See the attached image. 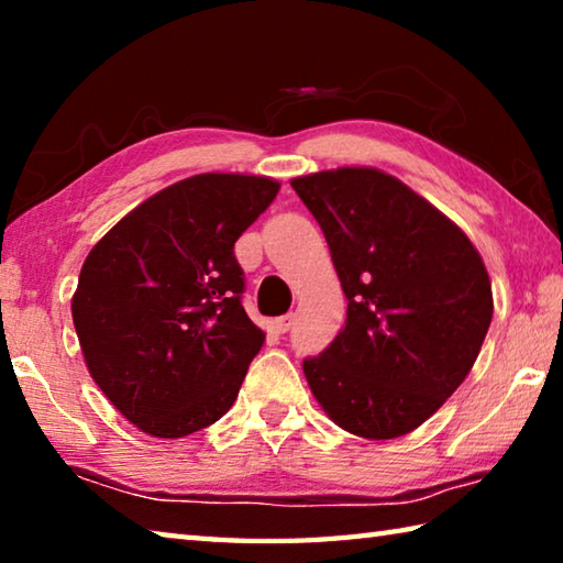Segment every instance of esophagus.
Masks as SVG:
<instances>
[{
    "label": "esophagus",
    "instance_id": "obj_1",
    "mask_svg": "<svg viewBox=\"0 0 563 563\" xmlns=\"http://www.w3.org/2000/svg\"><path fill=\"white\" fill-rule=\"evenodd\" d=\"M292 325H295V316H292V312H288V316L275 318V328H278V332H288Z\"/></svg>",
    "mask_w": 563,
    "mask_h": 563
}]
</instances>
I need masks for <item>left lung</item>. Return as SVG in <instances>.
I'll return each mask as SVG.
<instances>
[{
    "label": "left lung",
    "mask_w": 563,
    "mask_h": 563,
    "mask_svg": "<svg viewBox=\"0 0 563 563\" xmlns=\"http://www.w3.org/2000/svg\"><path fill=\"white\" fill-rule=\"evenodd\" d=\"M347 298L340 335L302 360L332 422L365 440L417 430L470 375L494 300L482 255L450 218L377 168L292 178Z\"/></svg>",
    "instance_id": "8db88e82"
}]
</instances>
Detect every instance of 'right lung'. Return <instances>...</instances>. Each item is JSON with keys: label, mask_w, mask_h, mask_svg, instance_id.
<instances>
[{"label": "right lung", "mask_w": 563, "mask_h": 563, "mask_svg": "<svg viewBox=\"0 0 563 563\" xmlns=\"http://www.w3.org/2000/svg\"><path fill=\"white\" fill-rule=\"evenodd\" d=\"M263 176L198 174L158 190L91 247L71 298L93 383L151 437L233 407L265 332L245 316L233 245L278 196Z\"/></svg>", "instance_id": "1"}]
</instances>
